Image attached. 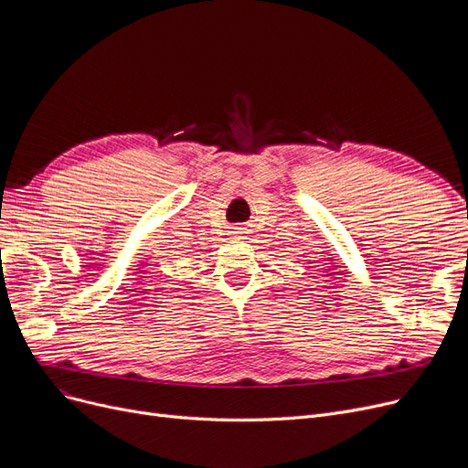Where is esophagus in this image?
Instances as JSON below:
<instances>
[{"label":"esophagus","mask_w":468,"mask_h":468,"mask_svg":"<svg viewBox=\"0 0 468 468\" xmlns=\"http://www.w3.org/2000/svg\"><path fill=\"white\" fill-rule=\"evenodd\" d=\"M233 237L239 239V240H240V239H247V231H244L242 228H237V229L233 231Z\"/></svg>","instance_id":"34e87169"}]
</instances>
